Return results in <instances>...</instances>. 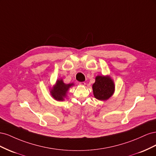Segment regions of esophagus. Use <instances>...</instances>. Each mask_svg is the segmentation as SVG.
Wrapping results in <instances>:
<instances>
[{"label": "esophagus", "mask_w": 156, "mask_h": 156, "mask_svg": "<svg viewBox=\"0 0 156 156\" xmlns=\"http://www.w3.org/2000/svg\"><path fill=\"white\" fill-rule=\"evenodd\" d=\"M79 84H81V85H83V86L86 85V83H84V82H81V83H79Z\"/></svg>", "instance_id": "obj_1"}]
</instances>
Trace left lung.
I'll return each mask as SVG.
<instances>
[{"label":"left lung","mask_w":156,"mask_h":156,"mask_svg":"<svg viewBox=\"0 0 156 156\" xmlns=\"http://www.w3.org/2000/svg\"><path fill=\"white\" fill-rule=\"evenodd\" d=\"M115 88L114 82L108 75H98L95 83L92 85L94 97L101 101H105L110 98L114 94Z\"/></svg>","instance_id":"1"}]
</instances>
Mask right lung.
<instances>
[{
    "label": "right lung",
    "mask_w": 156,
    "mask_h": 156,
    "mask_svg": "<svg viewBox=\"0 0 156 156\" xmlns=\"http://www.w3.org/2000/svg\"><path fill=\"white\" fill-rule=\"evenodd\" d=\"M73 85V83L65 84L62 79H58L53 87L51 89V95L56 101H64L69 88Z\"/></svg>",
    "instance_id": "1"
}]
</instances>
